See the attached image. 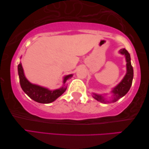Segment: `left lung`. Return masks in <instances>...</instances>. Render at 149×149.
Here are the masks:
<instances>
[{"label":"left lung","mask_w":149,"mask_h":149,"mask_svg":"<svg viewBox=\"0 0 149 149\" xmlns=\"http://www.w3.org/2000/svg\"><path fill=\"white\" fill-rule=\"evenodd\" d=\"M119 52L123 55H125V56L126 62H127V64H126V66H127V73H126L122 81L116 86L113 88V90L111 91L113 93V98L110 101L106 100L105 98L101 95L93 93V97L95 99L104 104L116 102L117 100L124 96L128 92L132 85V79H133V68H132V66L131 65L130 54L125 49H120L119 50Z\"/></svg>","instance_id":"left-lung-1"}]
</instances>
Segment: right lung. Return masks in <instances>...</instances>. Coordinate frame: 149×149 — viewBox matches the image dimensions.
Wrapping results in <instances>:
<instances>
[{"label": "right lung", "mask_w": 149, "mask_h": 149, "mask_svg": "<svg viewBox=\"0 0 149 149\" xmlns=\"http://www.w3.org/2000/svg\"><path fill=\"white\" fill-rule=\"evenodd\" d=\"M18 72L22 89L31 99L42 104L52 102L61 96L66 90V86H65L66 81L70 79L73 76L72 74L65 76L63 80V86L61 88L55 90H49L47 88L31 83L25 77L21 63H19L18 65Z\"/></svg>", "instance_id": "add662e5"}]
</instances>
